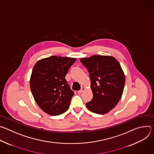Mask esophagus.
<instances>
[{"instance_id": "34e87169", "label": "esophagus", "mask_w": 154, "mask_h": 154, "mask_svg": "<svg viewBox=\"0 0 154 154\" xmlns=\"http://www.w3.org/2000/svg\"><path fill=\"white\" fill-rule=\"evenodd\" d=\"M85 90V88L82 87V89H81L80 90H79V91H78V93H80H80H82Z\"/></svg>"}]
</instances>
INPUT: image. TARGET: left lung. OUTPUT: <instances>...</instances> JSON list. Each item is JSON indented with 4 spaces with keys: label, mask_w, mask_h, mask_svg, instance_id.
I'll return each mask as SVG.
<instances>
[{
    "label": "left lung",
    "mask_w": 154,
    "mask_h": 154,
    "mask_svg": "<svg viewBox=\"0 0 154 154\" xmlns=\"http://www.w3.org/2000/svg\"><path fill=\"white\" fill-rule=\"evenodd\" d=\"M80 60L90 74L93 94L86 107L94 113H107L119 102L124 91L125 74L119 63L112 56L99 55Z\"/></svg>",
    "instance_id": "1"
}]
</instances>
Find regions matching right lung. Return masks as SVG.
Returning <instances> with one entry per match:
<instances>
[{"label":"right lung","mask_w":154,"mask_h":154,"mask_svg":"<svg viewBox=\"0 0 154 154\" xmlns=\"http://www.w3.org/2000/svg\"><path fill=\"white\" fill-rule=\"evenodd\" d=\"M75 58L51 56L38 60L34 65L30 87L38 105L52 115L68 110L74 92L65 79Z\"/></svg>","instance_id":"obj_1"}]
</instances>
